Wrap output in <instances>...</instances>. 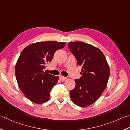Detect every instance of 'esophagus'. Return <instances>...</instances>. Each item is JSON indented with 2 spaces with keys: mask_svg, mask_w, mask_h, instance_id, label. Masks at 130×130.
I'll return each instance as SVG.
<instances>
[{
  "mask_svg": "<svg viewBox=\"0 0 130 130\" xmlns=\"http://www.w3.org/2000/svg\"><path fill=\"white\" fill-rule=\"evenodd\" d=\"M59 79L61 81H64L66 79V77H64V76H59Z\"/></svg>",
  "mask_w": 130,
  "mask_h": 130,
  "instance_id": "1",
  "label": "esophagus"
}]
</instances>
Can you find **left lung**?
Masks as SVG:
<instances>
[{
    "label": "left lung",
    "mask_w": 130,
    "mask_h": 130,
    "mask_svg": "<svg viewBox=\"0 0 130 130\" xmlns=\"http://www.w3.org/2000/svg\"><path fill=\"white\" fill-rule=\"evenodd\" d=\"M71 52L82 68L80 78L70 92L71 99L77 105L87 107L96 101L104 91L109 79V65L104 55L97 47L81 41L68 44Z\"/></svg>",
    "instance_id": "left-lung-1"
}]
</instances>
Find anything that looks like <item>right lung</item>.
I'll list each match as a JSON object with an SVG mask.
<instances>
[{
  "mask_svg": "<svg viewBox=\"0 0 130 130\" xmlns=\"http://www.w3.org/2000/svg\"><path fill=\"white\" fill-rule=\"evenodd\" d=\"M65 45L62 42L41 41L29 45L21 52L15 65V77L21 91L31 102L42 104L50 99V90L59 77L44 70L54 53Z\"/></svg>",
  "mask_w": 130,
  "mask_h": 130,
  "instance_id": "1",
  "label": "right lung"
}]
</instances>
